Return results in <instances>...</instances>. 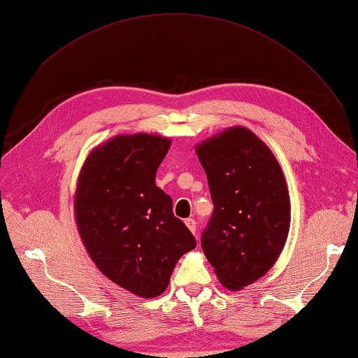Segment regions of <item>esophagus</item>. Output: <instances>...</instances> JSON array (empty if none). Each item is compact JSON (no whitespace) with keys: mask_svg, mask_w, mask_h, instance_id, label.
<instances>
[{"mask_svg":"<svg viewBox=\"0 0 358 358\" xmlns=\"http://www.w3.org/2000/svg\"><path fill=\"white\" fill-rule=\"evenodd\" d=\"M185 225L188 227V229H189V231H191V233L196 234V231H197V222H196V220H192V218H188V220H185Z\"/></svg>","mask_w":358,"mask_h":358,"instance_id":"1","label":"esophagus"}]
</instances>
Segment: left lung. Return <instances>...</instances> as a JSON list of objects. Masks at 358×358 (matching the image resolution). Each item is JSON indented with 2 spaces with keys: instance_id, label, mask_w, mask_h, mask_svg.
<instances>
[{
  "instance_id": "1",
  "label": "left lung",
  "mask_w": 358,
  "mask_h": 358,
  "mask_svg": "<svg viewBox=\"0 0 358 358\" xmlns=\"http://www.w3.org/2000/svg\"><path fill=\"white\" fill-rule=\"evenodd\" d=\"M196 152L213 201L203 252L225 288L242 289L266 275L284 249L291 221L284 173L245 127L227 128Z\"/></svg>"
}]
</instances>
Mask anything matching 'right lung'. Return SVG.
<instances>
[{"instance_id": "obj_1", "label": "right lung", "mask_w": 358, "mask_h": 358, "mask_svg": "<svg viewBox=\"0 0 358 358\" xmlns=\"http://www.w3.org/2000/svg\"><path fill=\"white\" fill-rule=\"evenodd\" d=\"M171 140L137 133L96 146L78 179L74 215L100 272L145 299L166 291L178 259L197 242L155 185Z\"/></svg>"}]
</instances>
